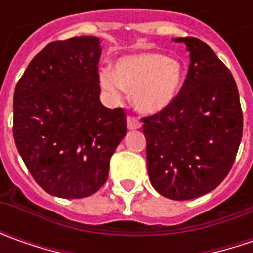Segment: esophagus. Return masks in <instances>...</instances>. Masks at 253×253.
Returning a JSON list of instances; mask_svg holds the SVG:
<instances>
[{"label": "esophagus", "instance_id": "34e87169", "mask_svg": "<svg viewBox=\"0 0 253 253\" xmlns=\"http://www.w3.org/2000/svg\"><path fill=\"white\" fill-rule=\"evenodd\" d=\"M126 125H128V129H139L142 126V124L139 122V120L135 118V117H128Z\"/></svg>", "mask_w": 253, "mask_h": 253}]
</instances>
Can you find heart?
<instances>
[{
    "mask_svg": "<svg viewBox=\"0 0 253 253\" xmlns=\"http://www.w3.org/2000/svg\"><path fill=\"white\" fill-rule=\"evenodd\" d=\"M100 85L108 97L118 101L125 90L132 91L138 111L156 114L169 107L179 95L183 67L179 60L162 53H139L121 57L115 70L104 67L98 72Z\"/></svg>",
    "mask_w": 253,
    "mask_h": 253,
    "instance_id": "heart-1",
    "label": "heart"
}]
</instances>
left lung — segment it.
Masks as SVG:
<instances>
[{
    "label": "left lung",
    "mask_w": 253,
    "mask_h": 253,
    "mask_svg": "<svg viewBox=\"0 0 253 253\" xmlns=\"http://www.w3.org/2000/svg\"><path fill=\"white\" fill-rule=\"evenodd\" d=\"M190 52L187 77L176 100L142 118L153 189L191 200L215 189L234 165L242 138V110L232 74L197 38H174Z\"/></svg>",
    "instance_id": "obj_1"
}]
</instances>
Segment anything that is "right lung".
<instances>
[{
    "mask_svg": "<svg viewBox=\"0 0 253 253\" xmlns=\"http://www.w3.org/2000/svg\"><path fill=\"white\" fill-rule=\"evenodd\" d=\"M100 56L97 36L56 41L31 60L15 87L16 149L35 181L60 199L101 189L126 133L124 110L100 101Z\"/></svg>",
    "mask_w": 253,
    "mask_h": 253,
    "instance_id": "1",
    "label": "right lung"
}]
</instances>
